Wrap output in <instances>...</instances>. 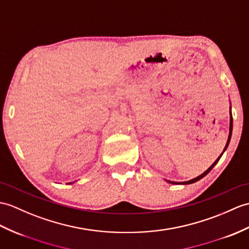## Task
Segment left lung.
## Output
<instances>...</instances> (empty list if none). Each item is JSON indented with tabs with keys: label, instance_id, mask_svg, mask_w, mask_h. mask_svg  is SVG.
<instances>
[{
	"label": "left lung",
	"instance_id": "obj_1",
	"mask_svg": "<svg viewBox=\"0 0 249 249\" xmlns=\"http://www.w3.org/2000/svg\"><path fill=\"white\" fill-rule=\"evenodd\" d=\"M231 134H232V115H231V106H230V125H229V136H228V140H227V143H226V146H225V148H224V151H223V153H222V155L224 154V152L226 151V148L228 147V144H229V142H230V139H231ZM222 155L219 156V157L214 161V162L212 163V165L209 167V169H208L207 171H205L203 174L201 175H199V176H197L196 178H193V179H191V180H188V181H183V182H175V181H170V180H166L167 182H170V183H173V184H191V183H194V182H196V181H198L199 179H201V178H204L208 173H209L213 167L215 166V164L218 162V160L221 159V157H222Z\"/></svg>",
	"mask_w": 249,
	"mask_h": 249
}]
</instances>
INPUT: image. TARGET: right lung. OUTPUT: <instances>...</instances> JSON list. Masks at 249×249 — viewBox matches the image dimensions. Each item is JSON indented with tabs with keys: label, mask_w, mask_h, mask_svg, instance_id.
<instances>
[{
	"label": "right lung",
	"mask_w": 249,
	"mask_h": 249,
	"mask_svg": "<svg viewBox=\"0 0 249 249\" xmlns=\"http://www.w3.org/2000/svg\"><path fill=\"white\" fill-rule=\"evenodd\" d=\"M74 182H75V181H73V182H70V184H72V183H74Z\"/></svg>",
	"instance_id": "obj_1"
}]
</instances>
